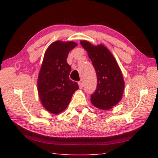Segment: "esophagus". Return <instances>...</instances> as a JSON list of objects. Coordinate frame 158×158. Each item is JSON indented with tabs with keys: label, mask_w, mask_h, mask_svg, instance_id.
<instances>
[{
	"label": "esophagus",
	"mask_w": 158,
	"mask_h": 158,
	"mask_svg": "<svg viewBox=\"0 0 158 158\" xmlns=\"http://www.w3.org/2000/svg\"><path fill=\"white\" fill-rule=\"evenodd\" d=\"M78 84H79V86L80 89H82V88L84 87V84H83L82 81H79Z\"/></svg>",
	"instance_id": "esophagus-1"
}]
</instances>
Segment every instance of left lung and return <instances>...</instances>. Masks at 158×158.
<instances>
[{
  "mask_svg": "<svg viewBox=\"0 0 158 158\" xmlns=\"http://www.w3.org/2000/svg\"><path fill=\"white\" fill-rule=\"evenodd\" d=\"M81 46L87 51L97 74V89L90 101L95 107L109 110L121 100L125 82L121 69L107 48L102 44L94 46L81 40Z\"/></svg>",
  "mask_w": 158,
  "mask_h": 158,
  "instance_id": "obj_1",
  "label": "left lung"
}]
</instances>
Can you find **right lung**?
<instances>
[{
	"label": "right lung",
	"mask_w": 158,
	"mask_h": 158,
	"mask_svg": "<svg viewBox=\"0 0 158 158\" xmlns=\"http://www.w3.org/2000/svg\"><path fill=\"white\" fill-rule=\"evenodd\" d=\"M77 45L74 42L56 41L45 52L37 79L42 105L48 111L58 114L68 107L73 93L79 89L69 78L71 66L67 63L69 52Z\"/></svg>",
	"instance_id": "obj_1"
}]
</instances>
